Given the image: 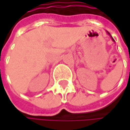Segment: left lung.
I'll use <instances>...</instances> for the list:
<instances>
[{
	"label": "left lung",
	"instance_id": "8db88e82",
	"mask_svg": "<svg viewBox=\"0 0 130 130\" xmlns=\"http://www.w3.org/2000/svg\"><path fill=\"white\" fill-rule=\"evenodd\" d=\"M107 33H108V35H110V37H111V39H112V40H113V41H114V42H115V40H114V38H112V37H111V35H110V33H109V32H108V31H107Z\"/></svg>",
	"mask_w": 130,
	"mask_h": 130
}]
</instances>
